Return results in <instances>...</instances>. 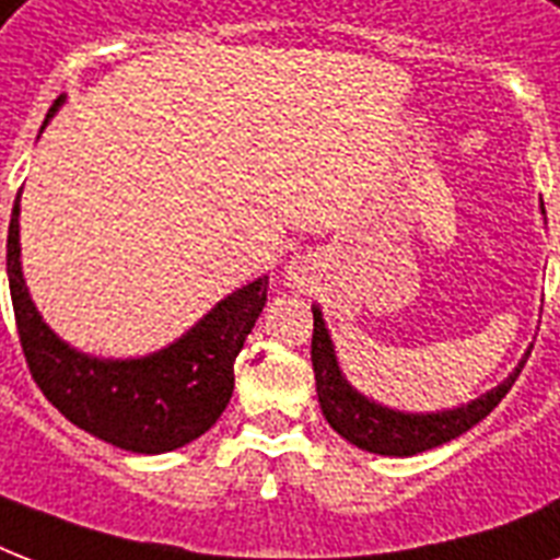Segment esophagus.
Returning a JSON list of instances; mask_svg holds the SVG:
<instances>
[{
    "instance_id": "obj_1",
    "label": "esophagus",
    "mask_w": 560,
    "mask_h": 560,
    "mask_svg": "<svg viewBox=\"0 0 560 560\" xmlns=\"http://www.w3.org/2000/svg\"><path fill=\"white\" fill-rule=\"evenodd\" d=\"M288 276H290V281H293V284H302V281H305V270H302V264H299V261L290 264Z\"/></svg>"
}]
</instances>
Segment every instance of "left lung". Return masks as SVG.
I'll return each mask as SVG.
<instances>
[{
	"mask_svg": "<svg viewBox=\"0 0 560 560\" xmlns=\"http://www.w3.org/2000/svg\"><path fill=\"white\" fill-rule=\"evenodd\" d=\"M314 311V340H311V363L316 374V398L323 407L325 421L346 439L358 444L360 451L377 453V456H416V453L433 451L439 444L453 442L462 433H468L470 427H477L491 409L505 398V392L512 389L517 374L523 372L526 358L514 366V372L503 383H497L494 389L486 395L459 404L453 409H435V412H404L392 409L386 404L366 398L346 381L340 369L337 351H334L331 334L325 328L323 311L319 305Z\"/></svg>",
	"mask_w": 560,
	"mask_h": 560,
	"instance_id": "1",
	"label": "left lung"
}]
</instances>
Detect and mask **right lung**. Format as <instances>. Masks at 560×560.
Returning a JSON list of instances; mask_svg holds the SVG:
<instances>
[{
  "instance_id": "right-lung-1",
  "label": "right lung",
  "mask_w": 560,
  "mask_h": 560,
  "mask_svg": "<svg viewBox=\"0 0 560 560\" xmlns=\"http://www.w3.org/2000/svg\"><path fill=\"white\" fill-rule=\"evenodd\" d=\"M63 101L48 109L43 130ZM8 284L22 351L43 395L90 435L144 456L177 451L218 421L235 389V358L267 302V276H258L144 358L78 351L48 328L22 276L20 194L8 226Z\"/></svg>"
}]
</instances>
